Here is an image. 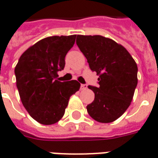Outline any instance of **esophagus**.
Masks as SVG:
<instances>
[{"instance_id": "esophagus-1", "label": "esophagus", "mask_w": 158, "mask_h": 158, "mask_svg": "<svg viewBox=\"0 0 158 158\" xmlns=\"http://www.w3.org/2000/svg\"><path fill=\"white\" fill-rule=\"evenodd\" d=\"M86 88H87V85H85V84H81V90H85Z\"/></svg>"}]
</instances>
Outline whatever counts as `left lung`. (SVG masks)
<instances>
[{
    "label": "left lung",
    "mask_w": 158,
    "mask_h": 158,
    "mask_svg": "<svg viewBox=\"0 0 158 158\" xmlns=\"http://www.w3.org/2000/svg\"><path fill=\"white\" fill-rule=\"evenodd\" d=\"M77 45L90 70L99 75V85H89L95 93L88 114L100 123H111L130 106L138 84V67L125 48L101 35H77Z\"/></svg>",
    "instance_id": "1"
}]
</instances>
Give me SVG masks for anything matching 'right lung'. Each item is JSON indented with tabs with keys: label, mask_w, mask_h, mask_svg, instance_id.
<instances>
[{
	"label": "right lung",
	"mask_w": 158,
	"mask_h": 158,
	"mask_svg": "<svg viewBox=\"0 0 158 158\" xmlns=\"http://www.w3.org/2000/svg\"><path fill=\"white\" fill-rule=\"evenodd\" d=\"M76 35L52 36L40 40L20 56L15 74L22 104L39 123L49 125L65 113L70 96L80 89L77 81H59L57 72L65 67V57Z\"/></svg>",
	"instance_id": "obj_1"
}]
</instances>
